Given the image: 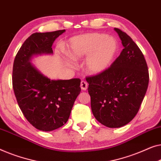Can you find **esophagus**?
<instances>
[{
	"instance_id": "34e87169",
	"label": "esophagus",
	"mask_w": 161,
	"mask_h": 161,
	"mask_svg": "<svg viewBox=\"0 0 161 161\" xmlns=\"http://www.w3.org/2000/svg\"><path fill=\"white\" fill-rule=\"evenodd\" d=\"M87 81L82 80L81 81V85H80V87H81V89L83 90H86L87 89Z\"/></svg>"
}]
</instances>
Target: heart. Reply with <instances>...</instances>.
I'll use <instances>...</instances> for the list:
<instances>
[{
  "instance_id": "1",
  "label": "heart",
  "mask_w": 161,
  "mask_h": 161,
  "mask_svg": "<svg viewBox=\"0 0 161 161\" xmlns=\"http://www.w3.org/2000/svg\"><path fill=\"white\" fill-rule=\"evenodd\" d=\"M117 51L114 38L104 33H92L74 36L67 45V55L73 60L87 56L85 69L91 74H98L110 66ZM69 64H71L68 61Z\"/></svg>"
}]
</instances>
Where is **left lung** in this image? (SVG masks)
<instances>
[{
    "instance_id": "1",
    "label": "left lung",
    "mask_w": 161,
    "mask_h": 161,
    "mask_svg": "<svg viewBox=\"0 0 161 161\" xmlns=\"http://www.w3.org/2000/svg\"><path fill=\"white\" fill-rule=\"evenodd\" d=\"M124 47L111 66L86 80L94 117L108 128H120L132 120L139 112L149 84L145 58L130 36L118 28Z\"/></svg>"
}]
</instances>
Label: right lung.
<instances>
[{
	"label": "right lung",
	"mask_w": 161,
	"mask_h": 161,
	"mask_svg": "<svg viewBox=\"0 0 161 161\" xmlns=\"http://www.w3.org/2000/svg\"><path fill=\"white\" fill-rule=\"evenodd\" d=\"M65 31L33 33L14 61L12 85L18 105L27 120L40 130L52 131L66 123L81 91L80 79L52 80L31 63L33 56L53 54V44Z\"/></svg>",
	"instance_id": "right-lung-1"
}]
</instances>
